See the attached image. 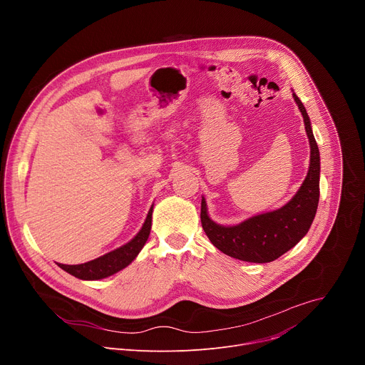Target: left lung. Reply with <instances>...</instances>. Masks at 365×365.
Wrapping results in <instances>:
<instances>
[{"label":"left lung","instance_id":"obj_1","mask_svg":"<svg viewBox=\"0 0 365 365\" xmlns=\"http://www.w3.org/2000/svg\"><path fill=\"white\" fill-rule=\"evenodd\" d=\"M293 98L303 115L304 130L310 144V165L307 176L296 195L280 210L259 214L232 227L214 222L206 211L202 197V228L211 242L224 254L250 263H270L293 248L309 231L317 215L319 202L321 158L317 140L312 133L309 115L302 101Z\"/></svg>","mask_w":365,"mask_h":365}]
</instances>
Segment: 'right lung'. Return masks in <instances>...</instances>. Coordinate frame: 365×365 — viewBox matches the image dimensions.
I'll return each instance as SVG.
<instances>
[{
    "label": "right lung",
    "mask_w": 365,
    "mask_h": 365,
    "mask_svg": "<svg viewBox=\"0 0 365 365\" xmlns=\"http://www.w3.org/2000/svg\"><path fill=\"white\" fill-rule=\"evenodd\" d=\"M151 215H153V205L138 234L123 247L111 252L103 254L92 259V262H88L83 264H75V266L59 264V267L66 273L82 280H99V279H106L108 276L115 274L117 272L125 269L144 247L151 230Z\"/></svg>",
    "instance_id": "1"
}]
</instances>
